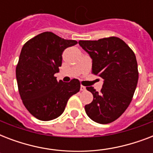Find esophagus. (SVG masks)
Listing matches in <instances>:
<instances>
[{
  "label": "esophagus",
  "instance_id": "34e87169",
  "mask_svg": "<svg viewBox=\"0 0 153 153\" xmlns=\"http://www.w3.org/2000/svg\"><path fill=\"white\" fill-rule=\"evenodd\" d=\"M80 90H81L82 91H86V87L83 86H80Z\"/></svg>",
  "mask_w": 153,
  "mask_h": 153
}]
</instances>
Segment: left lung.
Segmentation results:
<instances>
[{
	"mask_svg": "<svg viewBox=\"0 0 153 153\" xmlns=\"http://www.w3.org/2000/svg\"><path fill=\"white\" fill-rule=\"evenodd\" d=\"M79 44L92 59V74L104 80L100 93L86 87L94 96L85 105L86 114L97 123H111L126 111L135 92L139 75L135 54L115 36Z\"/></svg>",
	"mask_w": 153,
	"mask_h": 153,
	"instance_id": "8db88e82",
	"label": "left lung"
}]
</instances>
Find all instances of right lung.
<instances>
[{"mask_svg":"<svg viewBox=\"0 0 153 153\" xmlns=\"http://www.w3.org/2000/svg\"><path fill=\"white\" fill-rule=\"evenodd\" d=\"M77 43L45 32L23 46L16 76L21 100L36 118L40 121L57 118L64 111L69 98L80 90L78 79L63 82H58L55 77L62 65L63 51Z\"/></svg>","mask_w":153,"mask_h":153,"instance_id":"obj_1","label":"right lung"}]
</instances>
